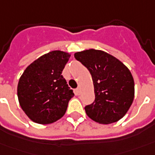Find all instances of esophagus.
<instances>
[{
  "label": "esophagus",
  "mask_w": 155,
  "mask_h": 155,
  "mask_svg": "<svg viewBox=\"0 0 155 155\" xmlns=\"http://www.w3.org/2000/svg\"><path fill=\"white\" fill-rule=\"evenodd\" d=\"M75 93H76V95H79L80 94V88H78L77 89L75 90Z\"/></svg>",
  "instance_id": "esophagus-1"
}]
</instances>
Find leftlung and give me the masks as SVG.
Here are the masks:
<instances>
[{
    "label": "left lung",
    "mask_w": 155,
    "mask_h": 155,
    "mask_svg": "<svg viewBox=\"0 0 155 155\" xmlns=\"http://www.w3.org/2000/svg\"><path fill=\"white\" fill-rule=\"evenodd\" d=\"M74 57L88 69L95 100L84 109L88 117L102 124L121 119L132 105L134 81L128 68L116 57L98 50L77 52Z\"/></svg>",
    "instance_id": "left-lung-1"
}]
</instances>
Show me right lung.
I'll use <instances>...</instances> for the list:
<instances>
[{
	"mask_svg": "<svg viewBox=\"0 0 155 155\" xmlns=\"http://www.w3.org/2000/svg\"><path fill=\"white\" fill-rule=\"evenodd\" d=\"M69 58L68 53L51 51L30 64L21 76L18 85L19 104L36 123H53L67 111L74 93L61 73Z\"/></svg>",
	"mask_w": 155,
	"mask_h": 155,
	"instance_id": "1",
	"label": "right lung"
}]
</instances>
